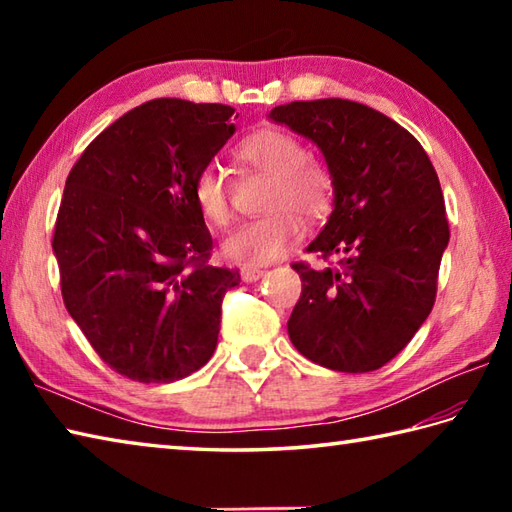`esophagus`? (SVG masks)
Returning a JSON list of instances; mask_svg holds the SVG:
<instances>
[{
    "instance_id": "esophagus-1",
    "label": "esophagus",
    "mask_w": 512,
    "mask_h": 512,
    "mask_svg": "<svg viewBox=\"0 0 512 512\" xmlns=\"http://www.w3.org/2000/svg\"><path fill=\"white\" fill-rule=\"evenodd\" d=\"M266 273L264 270L259 268H242V279L246 281V284H253V281H259Z\"/></svg>"
}]
</instances>
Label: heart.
<instances>
[{"instance_id":"heart-1","label":"heart","mask_w":512,"mask_h":512,"mask_svg":"<svg viewBox=\"0 0 512 512\" xmlns=\"http://www.w3.org/2000/svg\"><path fill=\"white\" fill-rule=\"evenodd\" d=\"M242 165L273 176L268 189V215L246 222L224 242V255L231 262L257 268L284 257L299 244L306 220H319L332 206V178L319 162L310 160L306 145L286 129L266 127L246 136L235 151ZM193 202L200 215L213 226L231 222L228 184L220 167L206 165L193 180Z\"/></svg>"}]
</instances>
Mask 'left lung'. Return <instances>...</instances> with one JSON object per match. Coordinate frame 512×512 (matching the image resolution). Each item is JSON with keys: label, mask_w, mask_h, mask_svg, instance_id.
Returning a JSON list of instances; mask_svg holds the SVG:
<instances>
[{"label": "left lung", "mask_w": 512, "mask_h": 512, "mask_svg": "<svg viewBox=\"0 0 512 512\" xmlns=\"http://www.w3.org/2000/svg\"><path fill=\"white\" fill-rule=\"evenodd\" d=\"M268 118L321 149L334 202L306 250L341 257L336 268L292 266L303 290L290 341L317 365L374 372L405 350L436 301L449 244L438 173L405 127L363 103L295 101Z\"/></svg>", "instance_id": "1"}]
</instances>
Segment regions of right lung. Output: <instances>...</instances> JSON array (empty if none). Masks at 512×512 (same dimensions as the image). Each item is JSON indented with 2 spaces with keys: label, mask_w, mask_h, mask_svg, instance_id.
<instances>
[{
  "label": "right lung",
  "mask_w": 512,
  "mask_h": 512,
  "mask_svg": "<svg viewBox=\"0 0 512 512\" xmlns=\"http://www.w3.org/2000/svg\"><path fill=\"white\" fill-rule=\"evenodd\" d=\"M233 107L156 99L96 136L65 180L52 250L70 317L103 361L171 383L213 356L237 270L206 264L213 239L193 180L235 134Z\"/></svg>",
  "instance_id": "right-lung-1"
}]
</instances>
